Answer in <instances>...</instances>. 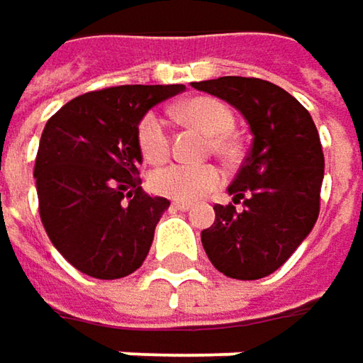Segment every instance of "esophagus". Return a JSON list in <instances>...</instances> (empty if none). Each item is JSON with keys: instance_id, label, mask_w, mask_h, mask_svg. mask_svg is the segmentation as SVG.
Wrapping results in <instances>:
<instances>
[{"instance_id": "obj_1", "label": "esophagus", "mask_w": 363, "mask_h": 363, "mask_svg": "<svg viewBox=\"0 0 363 363\" xmlns=\"http://www.w3.org/2000/svg\"><path fill=\"white\" fill-rule=\"evenodd\" d=\"M171 209H175V211H188V209H192V203H188V201H173L171 203Z\"/></svg>"}]
</instances>
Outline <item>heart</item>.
<instances>
[{"instance_id":"b5f03b06","label":"heart","mask_w":363,"mask_h":363,"mask_svg":"<svg viewBox=\"0 0 363 363\" xmlns=\"http://www.w3.org/2000/svg\"><path fill=\"white\" fill-rule=\"evenodd\" d=\"M177 116L207 135H213V147L220 154L233 152V141L228 133L235 126V116L230 107L213 96H196L182 103ZM137 145L147 162H160L169 154V130L167 122L158 111H147L137 124ZM150 188L156 194L175 201H196L222 184V173L213 164H186L169 162L150 173Z\"/></svg>"}]
</instances>
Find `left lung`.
<instances>
[{
    "mask_svg": "<svg viewBox=\"0 0 363 363\" xmlns=\"http://www.w3.org/2000/svg\"><path fill=\"white\" fill-rule=\"evenodd\" d=\"M243 113L252 150L228 186L234 205H216V222L201 233L211 264L230 279L274 272L308 237L319 216L323 152L311 113L267 80L224 76L192 82Z\"/></svg>",
    "mask_w": 363,
    "mask_h": 363,
    "instance_id": "8db88e82",
    "label": "left lung"
}]
</instances>
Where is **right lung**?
Here are the masks:
<instances>
[{
	"label": "right lung",
	"instance_id": "1",
	"mask_svg": "<svg viewBox=\"0 0 363 363\" xmlns=\"http://www.w3.org/2000/svg\"><path fill=\"white\" fill-rule=\"evenodd\" d=\"M184 91V84H130L86 92L46 122L33 171L40 218L80 272L120 279L143 264L171 203L141 190L137 124Z\"/></svg>",
	"mask_w": 363,
	"mask_h": 363
}]
</instances>
